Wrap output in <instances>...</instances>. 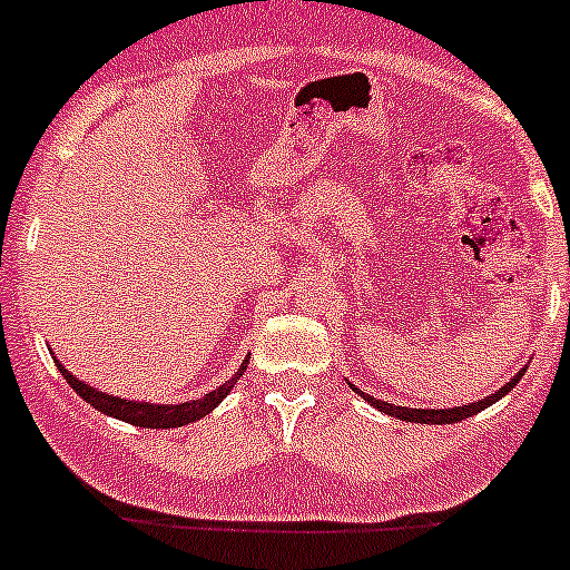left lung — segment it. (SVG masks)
<instances>
[{
  "mask_svg": "<svg viewBox=\"0 0 570 570\" xmlns=\"http://www.w3.org/2000/svg\"><path fill=\"white\" fill-rule=\"evenodd\" d=\"M520 376H523V371H520V374L514 376V380L509 382V385H503L501 391H494L492 396L481 399V402H472V405H464V407H446V411H419V407H396V405H391V402H382V399H371V396H365V393H363V396L368 399V402L376 407V411L387 413V416H393V419H402V422L453 424V422H461V419L475 416V413H481L483 407H489V405H492V402H498V399H501V396H507V393L514 387V382H520Z\"/></svg>",
  "mask_w": 570,
  "mask_h": 570,
  "instance_id": "1",
  "label": "left lung"
}]
</instances>
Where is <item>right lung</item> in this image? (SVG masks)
<instances>
[{"label": "right lung", "mask_w": 570, "mask_h": 570, "mask_svg": "<svg viewBox=\"0 0 570 570\" xmlns=\"http://www.w3.org/2000/svg\"><path fill=\"white\" fill-rule=\"evenodd\" d=\"M247 363L249 360H244L242 368H238L236 374L225 382V385H219L216 391L205 393L202 399H194V402H183V405H148V402H129V399H117V396H109V393L95 391V387L83 385V382L78 380V376L69 374L61 363H58V371H61V376L69 382V385H72V391H76L78 396L87 399L89 405L98 407V411L106 413V416L124 419V422L137 424V428L168 430V428H183V424H190V422H196V419L207 416V413H210L213 407L219 405L222 399L230 393V387L242 380V374L247 371Z\"/></svg>", "instance_id": "right-lung-1"}]
</instances>
